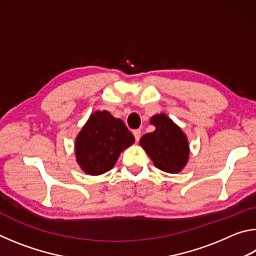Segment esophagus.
<instances>
[{
  "mask_svg": "<svg viewBox=\"0 0 256 256\" xmlns=\"http://www.w3.org/2000/svg\"><path fill=\"white\" fill-rule=\"evenodd\" d=\"M133 136H134V138H136V142L140 140V138H141V131H140V130H134Z\"/></svg>",
  "mask_w": 256,
  "mask_h": 256,
  "instance_id": "obj_1",
  "label": "esophagus"
}]
</instances>
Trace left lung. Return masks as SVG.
I'll use <instances>...</instances> for the list:
<instances>
[{
  "label": "left lung",
  "instance_id": "1",
  "mask_svg": "<svg viewBox=\"0 0 256 256\" xmlns=\"http://www.w3.org/2000/svg\"><path fill=\"white\" fill-rule=\"evenodd\" d=\"M154 131L140 138L144 149L158 170L177 174L184 170L190 157V144L186 134L164 112L150 118Z\"/></svg>",
  "mask_w": 256,
  "mask_h": 256
}]
</instances>
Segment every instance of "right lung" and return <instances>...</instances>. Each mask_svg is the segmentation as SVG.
<instances>
[{
	"label": "right lung",
	"instance_id": "obj_1",
	"mask_svg": "<svg viewBox=\"0 0 256 256\" xmlns=\"http://www.w3.org/2000/svg\"><path fill=\"white\" fill-rule=\"evenodd\" d=\"M134 141L122 120L107 110H96L76 138V162L86 174L102 175L115 166L120 152Z\"/></svg>",
	"mask_w": 256,
	"mask_h": 256
}]
</instances>
